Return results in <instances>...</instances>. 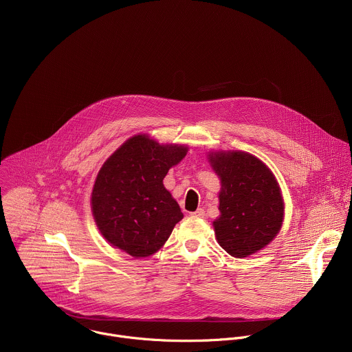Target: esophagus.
I'll return each instance as SVG.
<instances>
[{"instance_id": "34e87169", "label": "esophagus", "mask_w": 352, "mask_h": 352, "mask_svg": "<svg viewBox=\"0 0 352 352\" xmlns=\"http://www.w3.org/2000/svg\"><path fill=\"white\" fill-rule=\"evenodd\" d=\"M191 216H192V217H204V216H205V210L199 208V209H197L195 212H192Z\"/></svg>"}]
</instances>
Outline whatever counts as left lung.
Masks as SVG:
<instances>
[{
  "label": "left lung",
  "mask_w": 352,
  "mask_h": 352,
  "mask_svg": "<svg viewBox=\"0 0 352 352\" xmlns=\"http://www.w3.org/2000/svg\"><path fill=\"white\" fill-rule=\"evenodd\" d=\"M221 180L220 217L213 221L220 246L234 257H246L270 243L282 226L283 201L271 170L242 151L212 154Z\"/></svg>",
  "instance_id": "left-lung-1"
}]
</instances>
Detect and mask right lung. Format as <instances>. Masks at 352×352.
<instances>
[{
	"mask_svg": "<svg viewBox=\"0 0 352 352\" xmlns=\"http://www.w3.org/2000/svg\"><path fill=\"white\" fill-rule=\"evenodd\" d=\"M186 154L184 146H161L139 135L104 162L94 186L92 212L111 245L147 257L168 241L183 213L162 180Z\"/></svg>",
	"mask_w": 352,
	"mask_h": 352,
	"instance_id": "right-lung-1",
	"label": "right lung"
}]
</instances>
